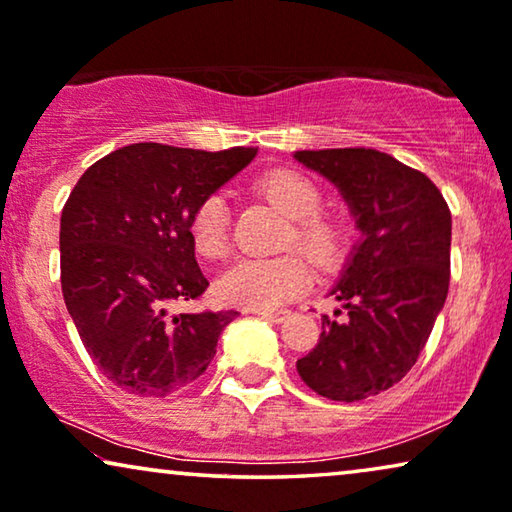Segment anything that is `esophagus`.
Returning <instances> with one entry per match:
<instances>
[{"label": "esophagus", "instance_id": "obj_1", "mask_svg": "<svg viewBox=\"0 0 512 512\" xmlns=\"http://www.w3.org/2000/svg\"><path fill=\"white\" fill-rule=\"evenodd\" d=\"M251 314H256V317L261 319H268V321H275V324H279V321H284L286 317H289V312H270V310H249Z\"/></svg>", "mask_w": 512, "mask_h": 512}]
</instances>
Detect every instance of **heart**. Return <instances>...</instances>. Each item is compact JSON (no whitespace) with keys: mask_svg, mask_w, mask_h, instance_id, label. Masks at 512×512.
Instances as JSON below:
<instances>
[{"mask_svg":"<svg viewBox=\"0 0 512 512\" xmlns=\"http://www.w3.org/2000/svg\"><path fill=\"white\" fill-rule=\"evenodd\" d=\"M256 191L284 216H289V244L314 265L331 268L345 254L347 228L335 216L321 214V191L312 179L293 170H275L256 181ZM191 230L195 249L207 258H221L230 247V207L223 193H209L193 209ZM219 296L249 310H277L310 286V268L303 258H237L219 277Z\"/></svg>","mask_w":512,"mask_h":512,"instance_id":"b5f03b06","label":"heart"}]
</instances>
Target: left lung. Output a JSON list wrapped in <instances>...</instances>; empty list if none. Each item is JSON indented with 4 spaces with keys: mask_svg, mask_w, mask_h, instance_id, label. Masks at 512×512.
Returning a JSON list of instances; mask_svg holds the SVG:
<instances>
[{
    "mask_svg": "<svg viewBox=\"0 0 512 512\" xmlns=\"http://www.w3.org/2000/svg\"><path fill=\"white\" fill-rule=\"evenodd\" d=\"M345 198L361 237L328 291L342 319L321 317L317 347L296 361L312 391L361 401L401 382L450 289L452 214L426 174L375 149L296 151Z\"/></svg>",
    "mask_w": 512,
    "mask_h": 512,
    "instance_id": "1",
    "label": "left lung"
}]
</instances>
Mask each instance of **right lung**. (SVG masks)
Listing matches in <instances>:
<instances>
[{"mask_svg": "<svg viewBox=\"0 0 512 512\" xmlns=\"http://www.w3.org/2000/svg\"><path fill=\"white\" fill-rule=\"evenodd\" d=\"M258 149L130 144L90 165L60 219V282L95 366L135 396L163 398L205 373L235 310L184 312L209 286L188 230L193 209Z\"/></svg>", "mask_w": 512, "mask_h": 512, "instance_id": "right-lung-1", "label": "right lung"}]
</instances>
